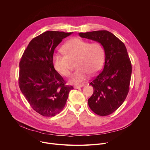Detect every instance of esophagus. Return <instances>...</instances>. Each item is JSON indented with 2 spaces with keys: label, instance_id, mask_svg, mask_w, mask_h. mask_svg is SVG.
I'll list each match as a JSON object with an SVG mask.
<instances>
[{
  "label": "esophagus",
  "instance_id": "1",
  "mask_svg": "<svg viewBox=\"0 0 150 150\" xmlns=\"http://www.w3.org/2000/svg\"><path fill=\"white\" fill-rule=\"evenodd\" d=\"M84 86V85L83 84H81V85H75L74 86V88L75 89H78V88H82Z\"/></svg>",
  "mask_w": 150,
  "mask_h": 150
}]
</instances>
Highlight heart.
I'll return each instance as SVG.
<instances>
[{"instance_id": "obj_1", "label": "heart", "mask_w": 150, "mask_h": 150, "mask_svg": "<svg viewBox=\"0 0 150 150\" xmlns=\"http://www.w3.org/2000/svg\"><path fill=\"white\" fill-rule=\"evenodd\" d=\"M65 55L57 54L53 57L55 69L61 75L68 76L71 68L69 61H74L77 68L69 82L79 83L86 79L89 74L94 75L103 67L104 51L101 45L91 43L79 38H73L62 47Z\"/></svg>"}]
</instances>
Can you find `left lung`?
<instances>
[{"label": "left lung", "mask_w": 150, "mask_h": 150, "mask_svg": "<svg viewBox=\"0 0 150 150\" xmlns=\"http://www.w3.org/2000/svg\"><path fill=\"white\" fill-rule=\"evenodd\" d=\"M79 35L98 42L104 47V68L89 83L93 92L88 103L96 114L108 115L122 104L129 91L132 66L127 48L122 41L107 30L79 33Z\"/></svg>", "instance_id": "1"}]
</instances>
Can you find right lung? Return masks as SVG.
Instances as JSON below:
<instances>
[{
  "label": "right lung",
  "instance_id": "right-lung-1",
  "mask_svg": "<svg viewBox=\"0 0 150 150\" xmlns=\"http://www.w3.org/2000/svg\"><path fill=\"white\" fill-rule=\"evenodd\" d=\"M72 32L46 31L29 43L19 62V86L30 107L44 117H54L64 108L72 86L65 85L55 69L56 47Z\"/></svg>",
  "mask_w": 150,
  "mask_h": 150
}]
</instances>
